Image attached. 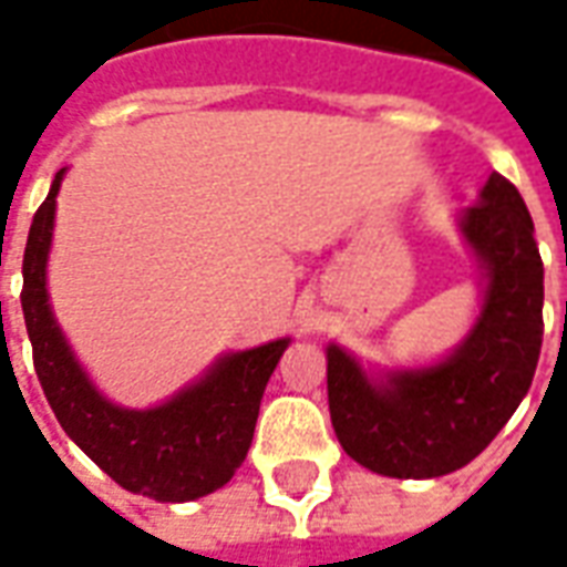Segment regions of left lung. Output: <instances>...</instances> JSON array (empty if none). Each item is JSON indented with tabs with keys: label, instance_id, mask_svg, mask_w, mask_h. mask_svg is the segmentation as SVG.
<instances>
[{
	"label": "left lung",
	"instance_id": "obj_1",
	"mask_svg": "<svg viewBox=\"0 0 567 567\" xmlns=\"http://www.w3.org/2000/svg\"><path fill=\"white\" fill-rule=\"evenodd\" d=\"M486 276L480 319L446 361L364 373L328 346V406L343 450L373 474L431 480L474 462L528 392L544 337V260L535 221L504 175L458 215Z\"/></svg>",
	"mask_w": 567,
	"mask_h": 567
}]
</instances>
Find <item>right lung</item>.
<instances>
[{
  "instance_id": "add662e5",
  "label": "right lung",
  "mask_w": 567,
  "mask_h": 567,
  "mask_svg": "<svg viewBox=\"0 0 567 567\" xmlns=\"http://www.w3.org/2000/svg\"><path fill=\"white\" fill-rule=\"evenodd\" d=\"M63 173L66 169L54 175L35 212L23 251L20 307L44 398L63 431L117 486L166 504L203 498L246 462L260 398L291 340L218 358L203 380L154 410H127L105 401L72 355L48 303L44 267Z\"/></svg>"
}]
</instances>
